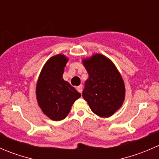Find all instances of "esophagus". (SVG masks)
<instances>
[{"instance_id":"1","label":"esophagus","mask_w":159,"mask_h":159,"mask_svg":"<svg viewBox=\"0 0 159 159\" xmlns=\"http://www.w3.org/2000/svg\"><path fill=\"white\" fill-rule=\"evenodd\" d=\"M77 90H78V92L81 94V92H82V85H79L78 87H77Z\"/></svg>"}]
</instances>
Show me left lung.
<instances>
[{"mask_svg":"<svg viewBox=\"0 0 159 159\" xmlns=\"http://www.w3.org/2000/svg\"><path fill=\"white\" fill-rule=\"evenodd\" d=\"M89 73L82 96L91 111L103 118L111 116L122 105L125 89L121 75L111 61L96 54L83 60Z\"/></svg>","mask_w":159,"mask_h":159,"instance_id":"8db88e82","label":"left lung"}]
</instances>
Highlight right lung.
Here are the masks:
<instances>
[{
	"label": "right lung",
	"instance_id": "add662e5",
	"mask_svg": "<svg viewBox=\"0 0 159 159\" xmlns=\"http://www.w3.org/2000/svg\"><path fill=\"white\" fill-rule=\"evenodd\" d=\"M68 58L63 54L53 56L41 70L36 87L38 105L54 121L66 118L74 102L81 97L77 90L62 78Z\"/></svg>",
	"mask_w": 159,
	"mask_h": 159
}]
</instances>
